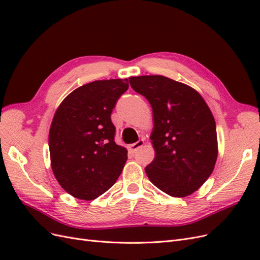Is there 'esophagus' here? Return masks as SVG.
Instances as JSON below:
<instances>
[{
	"label": "esophagus",
	"mask_w": 260,
	"mask_h": 260,
	"mask_svg": "<svg viewBox=\"0 0 260 260\" xmlns=\"http://www.w3.org/2000/svg\"><path fill=\"white\" fill-rule=\"evenodd\" d=\"M143 145H144V140H143V139H140V140L138 141V142H136V143H133V144L129 145L128 147H129L130 151H132V152H136L138 148L142 147Z\"/></svg>",
	"instance_id": "obj_1"
}]
</instances>
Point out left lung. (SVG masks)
<instances>
[{"mask_svg":"<svg viewBox=\"0 0 260 260\" xmlns=\"http://www.w3.org/2000/svg\"><path fill=\"white\" fill-rule=\"evenodd\" d=\"M131 88L152 106L155 158L149 181L174 198L195 192L209 178L218 156L216 122L201 94L167 77H130Z\"/></svg>","mask_w":260,"mask_h":260,"instance_id":"1","label":"left lung"}]
</instances>
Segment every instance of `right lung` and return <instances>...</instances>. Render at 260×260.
I'll use <instances>...</instances> for the list:
<instances>
[{"label": "right lung", "instance_id": "add662e5", "mask_svg": "<svg viewBox=\"0 0 260 260\" xmlns=\"http://www.w3.org/2000/svg\"><path fill=\"white\" fill-rule=\"evenodd\" d=\"M128 88V79L86 83L55 112L49 133L51 167L59 185L76 199L95 200L121 174L128 151L115 143L111 114Z\"/></svg>", "mask_w": 260, "mask_h": 260}]
</instances>
